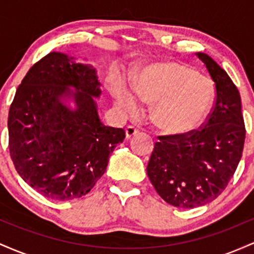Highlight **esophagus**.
Segmentation results:
<instances>
[{
    "label": "esophagus",
    "instance_id": "34e87169",
    "mask_svg": "<svg viewBox=\"0 0 254 254\" xmlns=\"http://www.w3.org/2000/svg\"><path fill=\"white\" fill-rule=\"evenodd\" d=\"M137 133H138V130L133 127H127V129H125V136H127V139H130L131 137L136 136Z\"/></svg>",
    "mask_w": 254,
    "mask_h": 254
}]
</instances>
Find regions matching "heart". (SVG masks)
<instances>
[{
  "label": "heart",
  "instance_id": "heart-1",
  "mask_svg": "<svg viewBox=\"0 0 254 254\" xmlns=\"http://www.w3.org/2000/svg\"><path fill=\"white\" fill-rule=\"evenodd\" d=\"M133 94L123 84L113 88L117 106L129 116L139 111L138 100L155 104L154 124L167 133H186L197 129L210 113L215 86L209 77L185 63L156 64L133 82Z\"/></svg>",
  "mask_w": 254,
  "mask_h": 254
}]
</instances>
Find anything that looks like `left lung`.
Wrapping results in <instances>:
<instances>
[{
    "mask_svg": "<svg viewBox=\"0 0 254 254\" xmlns=\"http://www.w3.org/2000/svg\"><path fill=\"white\" fill-rule=\"evenodd\" d=\"M216 87V103L200 130L159 136L147 174L162 199L193 209L222 193L237 170L244 150L245 123L240 93L210 56L197 52Z\"/></svg>",
    "mask_w": 254,
    "mask_h": 254,
    "instance_id": "1",
    "label": "left lung"
}]
</instances>
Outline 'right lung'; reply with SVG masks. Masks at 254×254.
Listing matches in <instances>:
<instances>
[{
  "label": "right lung",
  "instance_id": "right-lung-1",
  "mask_svg": "<svg viewBox=\"0 0 254 254\" xmlns=\"http://www.w3.org/2000/svg\"><path fill=\"white\" fill-rule=\"evenodd\" d=\"M100 86L92 65L51 52L17 87L8 116L10 157L19 176L44 197L70 200L88 193L124 141L123 129L99 118L94 98Z\"/></svg>",
  "mask_w": 254,
  "mask_h": 254
}]
</instances>
